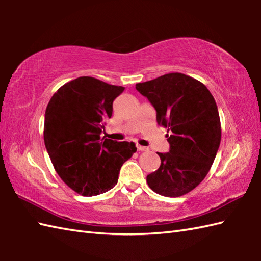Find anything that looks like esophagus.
Segmentation results:
<instances>
[{"label": "esophagus", "mask_w": 261, "mask_h": 261, "mask_svg": "<svg viewBox=\"0 0 261 261\" xmlns=\"http://www.w3.org/2000/svg\"><path fill=\"white\" fill-rule=\"evenodd\" d=\"M137 149L139 151H147L148 150L147 147H143V146H140V145H137Z\"/></svg>", "instance_id": "obj_1"}]
</instances>
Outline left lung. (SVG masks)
I'll use <instances>...</instances> for the list:
<instances>
[{
    "mask_svg": "<svg viewBox=\"0 0 261 261\" xmlns=\"http://www.w3.org/2000/svg\"><path fill=\"white\" fill-rule=\"evenodd\" d=\"M157 112V123L171 135L169 152L158 153L162 164L147 176L159 195L178 197L199 185L211 169L221 142V122L212 94L203 83L181 73L138 83Z\"/></svg>",
    "mask_w": 261,
    "mask_h": 261,
    "instance_id": "8db88e82",
    "label": "left lung"
}]
</instances>
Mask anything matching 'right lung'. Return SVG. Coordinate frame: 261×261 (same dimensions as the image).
Returning a JSON list of instances; mask_svg holds the SVG:
<instances>
[{
  "instance_id": "1",
  "label": "right lung",
  "mask_w": 261,
  "mask_h": 261,
  "mask_svg": "<svg viewBox=\"0 0 261 261\" xmlns=\"http://www.w3.org/2000/svg\"><path fill=\"white\" fill-rule=\"evenodd\" d=\"M123 91L82 76L58 88L47 105L43 140L49 157L65 184L83 196L113 188L121 166L137 151L135 142L103 141L99 136Z\"/></svg>"
}]
</instances>
